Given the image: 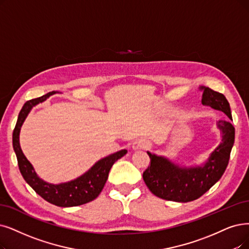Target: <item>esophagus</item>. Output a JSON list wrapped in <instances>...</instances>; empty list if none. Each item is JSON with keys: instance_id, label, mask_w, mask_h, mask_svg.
Instances as JSON below:
<instances>
[{"instance_id": "1", "label": "esophagus", "mask_w": 249, "mask_h": 249, "mask_svg": "<svg viewBox=\"0 0 249 249\" xmlns=\"http://www.w3.org/2000/svg\"><path fill=\"white\" fill-rule=\"evenodd\" d=\"M150 145V142H149L147 139L141 138L138 139L134 143H133V149L134 150H141V149H147Z\"/></svg>"}]
</instances>
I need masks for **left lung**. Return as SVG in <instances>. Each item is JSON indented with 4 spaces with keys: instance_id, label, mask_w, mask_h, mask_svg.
Instances as JSON below:
<instances>
[{
    "instance_id": "left-lung-1",
    "label": "left lung",
    "mask_w": 249,
    "mask_h": 249,
    "mask_svg": "<svg viewBox=\"0 0 249 249\" xmlns=\"http://www.w3.org/2000/svg\"><path fill=\"white\" fill-rule=\"evenodd\" d=\"M202 104L223 111L232 121L230 104L226 97L210 88L200 87ZM222 142L211 153L207 161L200 166L181 167L163 156L147 152L150 165L143 173L146 186L161 199L189 202L201 197L222 178L230 159L235 140V128L230 121H218Z\"/></svg>"
}]
</instances>
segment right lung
<instances>
[{"label":"right lung","mask_w":249,"mask_h":249,"mask_svg":"<svg viewBox=\"0 0 249 249\" xmlns=\"http://www.w3.org/2000/svg\"><path fill=\"white\" fill-rule=\"evenodd\" d=\"M55 94L50 92L42 97L27 101L19 112L17 123L13 131V148L17 157L19 171H20L25 182L42 198L50 203L61 207H71L82 205L94 200L101 193L108 178V174L113 163L117 159L126 154L127 150L118 151L106 156L97 161L87 173L72 181L61 184H50L37 177L34 166L24 156L20 144H19V133L25 118L32 108L38 103L44 102L47 98Z\"/></svg>","instance_id":"right-lung-1"}]
</instances>
